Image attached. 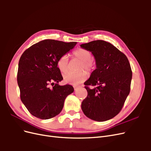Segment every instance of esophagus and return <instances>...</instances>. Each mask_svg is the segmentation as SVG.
I'll list each match as a JSON object with an SVG mask.
<instances>
[{"instance_id": "obj_1", "label": "esophagus", "mask_w": 151, "mask_h": 151, "mask_svg": "<svg viewBox=\"0 0 151 151\" xmlns=\"http://www.w3.org/2000/svg\"><path fill=\"white\" fill-rule=\"evenodd\" d=\"M77 87H76V88L75 87V88H74V90H75V91H77Z\"/></svg>"}]
</instances>
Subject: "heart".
Wrapping results in <instances>:
<instances>
[{
    "label": "heart",
    "mask_w": 151,
    "mask_h": 151,
    "mask_svg": "<svg viewBox=\"0 0 151 151\" xmlns=\"http://www.w3.org/2000/svg\"><path fill=\"white\" fill-rule=\"evenodd\" d=\"M73 56L81 61L78 69L81 71L77 72H68L63 76V80L66 83L77 85L83 83L87 79L86 72L82 70H86L88 73H92L95 65L92 61L93 55L89 50L79 48L74 50L73 52ZM57 67L62 73H65L68 68V58L66 55H62L58 58L57 62Z\"/></svg>",
    "instance_id": "heart-1"
}]
</instances>
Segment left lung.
Returning a JSON list of instances; mask_svg holds the SVG:
<instances>
[{
  "mask_svg": "<svg viewBox=\"0 0 151 151\" xmlns=\"http://www.w3.org/2000/svg\"><path fill=\"white\" fill-rule=\"evenodd\" d=\"M80 46L92 52L96 63V68L84 83L88 96L82 102V109L91 120L111 119L122 110L130 93L132 72L129 61L124 53L103 40Z\"/></svg>",
  "mask_w": 151,
  "mask_h": 151,
  "instance_id": "obj_1",
  "label": "left lung"
}]
</instances>
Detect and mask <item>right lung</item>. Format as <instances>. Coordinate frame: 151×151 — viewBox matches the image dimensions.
Instances as JSON below:
<instances>
[{
    "mask_svg": "<svg viewBox=\"0 0 151 151\" xmlns=\"http://www.w3.org/2000/svg\"><path fill=\"white\" fill-rule=\"evenodd\" d=\"M76 44L45 40L22 54L18 65L17 84L21 101L32 115L42 120L55 116L61 112L66 97L74 92L72 86L58 84L63 77L57 62Z\"/></svg>",
    "mask_w": 151,
    "mask_h": 151,
    "instance_id": "obj_1",
    "label": "right lung"
}]
</instances>
